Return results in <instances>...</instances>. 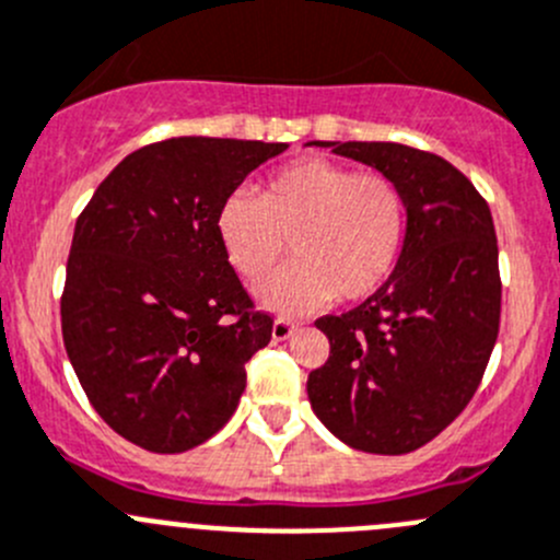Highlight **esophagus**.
I'll return each instance as SVG.
<instances>
[{
	"label": "esophagus",
	"mask_w": 560,
	"mask_h": 560,
	"mask_svg": "<svg viewBox=\"0 0 560 560\" xmlns=\"http://www.w3.org/2000/svg\"><path fill=\"white\" fill-rule=\"evenodd\" d=\"M292 334H295V323H292V319H284V317L276 319V323H273V339L276 341L290 339Z\"/></svg>",
	"instance_id": "esophagus-1"
}]
</instances>
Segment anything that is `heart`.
Instances as JSON below:
<instances>
[{
	"label": "heart",
	"mask_w": 560,
	"mask_h": 560,
	"mask_svg": "<svg viewBox=\"0 0 560 560\" xmlns=\"http://www.w3.org/2000/svg\"><path fill=\"white\" fill-rule=\"evenodd\" d=\"M213 230L226 265L246 281L265 279L290 237L295 262L257 298L273 312L306 314L336 295L363 301L388 281L405 248L407 202L380 172L306 155L270 172L254 197L230 194Z\"/></svg>",
	"instance_id": "obj_1"
}]
</instances>
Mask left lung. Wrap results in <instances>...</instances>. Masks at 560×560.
Segmentation results:
<instances>
[{
  "mask_svg": "<svg viewBox=\"0 0 560 560\" xmlns=\"http://www.w3.org/2000/svg\"><path fill=\"white\" fill-rule=\"evenodd\" d=\"M317 144L401 188L407 237L374 295L317 319L330 355L308 374V401L358 452H416L474 399L495 347L501 273L490 205L435 153L396 142Z\"/></svg>",
  "mask_w": 560,
  "mask_h": 560,
  "instance_id": "1",
  "label": "left lung"
}]
</instances>
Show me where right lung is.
<instances>
[{
  "mask_svg": "<svg viewBox=\"0 0 560 560\" xmlns=\"http://www.w3.org/2000/svg\"><path fill=\"white\" fill-rule=\"evenodd\" d=\"M287 144L177 136L119 161L75 221L59 312L117 435L180 454L226 424L273 334L215 241L219 205Z\"/></svg>",
  "mask_w": 560,
  "mask_h": 560,
  "instance_id": "right-lung-1",
  "label": "right lung"
}]
</instances>
